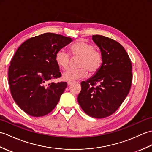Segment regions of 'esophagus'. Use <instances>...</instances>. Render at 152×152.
<instances>
[{"instance_id": "obj_1", "label": "esophagus", "mask_w": 152, "mask_h": 152, "mask_svg": "<svg viewBox=\"0 0 152 152\" xmlns=\"http://www.w3.org/2000/svg\"><path fill=\"white\" fill-rule=\"evenodd\" d=\"M72 83H73V82H67V84L69 85V86L71 85V84H72Z\"/></svg>"}]
</instances>
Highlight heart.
<instances>
[{
	"mask_svg": "<svg viewBox=\"0 0 152 152\" xmlns=\"http://www.w3.org/2000/svg\"><path fill=\"white\" fill-rule=\"evenodd\" d=\"M70 53L72 56L81 57L79 62L78 69H69L63 73L62 78L68 82L84 78L88 74V69L91 74H95L101 67L103 62L102 53L95 50L94 45L90 44L84 40H79L71 45L69 48ZM55 60L57 65L62 69H66L69 67L70 56L63 50H58Z\"/></svg>",
	"mask_w": 152,
	"mask_h": 152,
	"instance_id": "obj_1",
	"label": "heart"
}]
</instances>
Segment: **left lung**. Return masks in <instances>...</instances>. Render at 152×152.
<instances>
[{
    "instance_id": "1",
    "label": "left lung",
    "mask_w": 152,
    "mask_h": 152,
    "mask_svg": "<svg viewBox=\"0 0 152 152\" xmlns=\"http://www.w3.org/2000/svg\"><path fill=\"white\" fill-rule=\"evenodd\" d=\"M102 55L101 67L91 78L81 82L78 101L88 115L104 118L117 110L130 91L133 74L129 57L114 40L93 35Z\"/></svg>"
}]
</instances>
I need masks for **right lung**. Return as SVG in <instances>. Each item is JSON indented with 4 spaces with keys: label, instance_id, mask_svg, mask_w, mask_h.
<instances>
[{
    "label": "right lung",
    "instance_id": "right-lung-1",
    "mask_svg": "<svg viewBox=\"0 0 152 152\" xmlns=\"http://www.w3.org/2000/svg\"><path fill=\"white\" fill-rule=\"evenodd\" d=\"M72 41L47 33L29 38L16 51L8 69V83L13 99L27 114L41 117L56 108L67 83L48 82L61 77L55 56Z\"/></svg>",
    "mask_w": 152,
    "mask_h": 152
}]
</instances>
